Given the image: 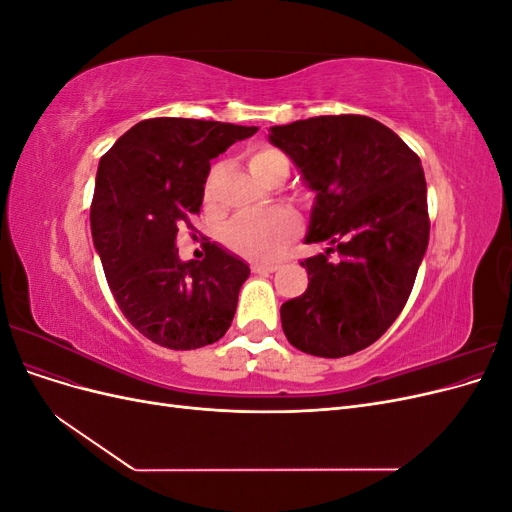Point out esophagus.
<instances>
[{"label":"esophagus","instance_id":"34e87169","mask_svg":"<svg viewBox=\"0 0 512 512\" xmlns=\"http://www.w3.org/2000/svg\"><path fill=\"white\" fill-rule=\"evenodd\" d=\"M280 269V265L277 262H252V271L254 273H273Z\"/></svg>","mask_w":512,"mask_h":512}]
</instances>
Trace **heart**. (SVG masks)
Wrapping results in <instances>:
<instances>
[{
  "mask_svg": "<svg viewBox=\"0 0 512 512\" xmlns=\"http://www.w3.org/2000/svg\"><path fill=\"white\" fill-rule=\"evenodd\" d=\"M250 173L267 185L282 183L288 175V160L273 147H258L247 153ZM299 220L290 209L275 207L265 213H241L232 218L224 230L222 241L232 252L252 258L271 260L280 254L286 243L297 235Z\"/></svg>",
  "mask_w": 512,
  "mask_h": 512,
  "instance_id": "heart-1",
  "label": "heart"
}]
</instances>
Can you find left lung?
I'll return each mask as SVG.
<instances>
[{
	"label": "left lung",
	"mask_w": 512,
	"mask_h": 512,
	"mask_svg": "<svg viewBox=\"0 0 512 512\" xmlns=\"http://www.w3.org/2000/svg\"><path fill=\"white\" fill-rule=\"evenodd\" d=\"M269 141L316 192L305 243H327L324 254L301 262L309 284L282 305V329L307 354L339 359L359 352L401 314L427 250L421 160L391 128L365 115L273 126Z\"/></svg>",
	"instance_id": "8db88e82"
}]
</instances>
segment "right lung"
Instances as JSON below:
<instances>
[{"instance_id":"right-lung-1","label":"right lung","mask_w":512,"mask_h":512,"mask_svg":"<svg viewBox=\"0 0 512 512\" xmlns=\"http://www.w3.org/2000/svg\"><path fill=\"white\" fill-rule=\"evenodd\" d=\"M256 130L156 117L138 121L100 158L91 237L123 316L153 344L196 350L230 327L250 267L218 243L203 260L183 262L175 241L200 213L211 160Z\"/></svg>"}]
</instances>
